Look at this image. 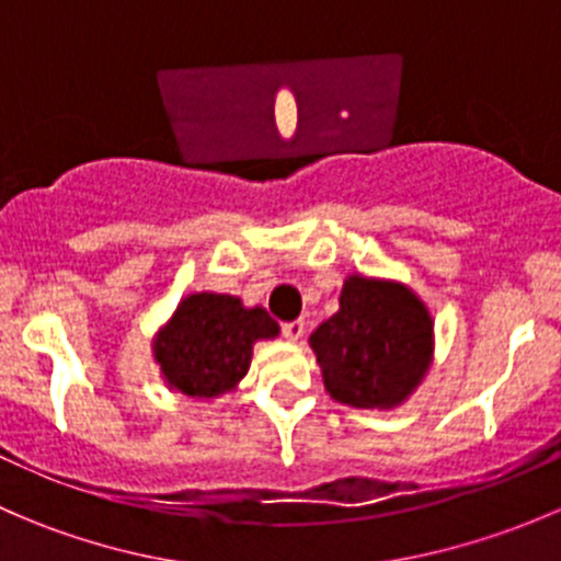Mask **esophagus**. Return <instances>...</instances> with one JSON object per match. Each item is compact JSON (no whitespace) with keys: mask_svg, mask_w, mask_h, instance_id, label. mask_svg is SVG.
<instances>
[{"mask_svg":"<svg viewBox=\"0 0 561 561\" xmlns=\"http://www.w3.org/2000/svg\"><path fill=\"white\" fill-rule=\"evenodd\" d=\"M282 333H285V339H290V342H298V339L307 333V322H304V320L282 322Z\"/></svg>","mask_w":561,"mask_h":561,"instance_id":"1","label":"esophagus"}]
</instances>
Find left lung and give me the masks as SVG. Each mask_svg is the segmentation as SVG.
Here are the masks:
<instances>
[{
	"mask_svg": "<svg viewBox=\"0 0 561 561\" xmlns=\"http://www.w3.org/2000/svg\"><path fill=\"white\" fill-rule=\"evenodd\" d=\"M434 322L410 287L350 276L339 312L309 336L325 390L360 410H388L415 390L432 364Z\"/></svg>",
	"mask_w": 561,
	"mask_h": 561,
	"instance_id": "8db88e82",
	"label": "left lung"
}]
</instances>
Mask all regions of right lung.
Instances as JSON below:
<instances>
[{
  "label": "right lung",
  "mask_w": 561,
  "mask_h": 561,
  "mask_svg": "<svg viewBox=\"0 0 561 561\" xmlns=\"http://www.w3.org/2000/svg\"><path fill=\"white\" fill-rule=\"evenodd\" d=\"M276 320L263 307L247 309L239 298L195 293L179 304L154 342V358L168 386L214 399L239 386L257 339H274Z\"/></svg>",
  "instance_id": "1"
}]
</instances>
